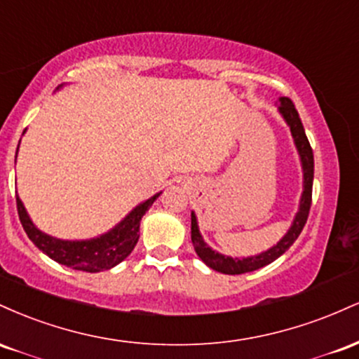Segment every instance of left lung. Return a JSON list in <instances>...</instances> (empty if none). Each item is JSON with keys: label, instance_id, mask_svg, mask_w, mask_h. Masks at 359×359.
Instances as JSON below:
<instances>
[{"label": "left lung", "instance_id": "1", "mask_svg": "<svg viewBox=\"0 0 359 359\" xmlns=\"http://www.w3.org/2000/svg\"><path fill=\"white\" fill-rule=\"evenodd\" d=\"M280 113L282 116L285 118V121L288 123L292 131V137L295 140V145H297L300 160H302V168H304V194L302 199H300V209L295 216L294 224L292 228L288 229V233L285 236L280 240L273 248H270L265 253L257 255V257L251 258H231V257H224V255L216 253V251L209 248L205 245L203 236H201L199 228H197V221L196 216L192 212V219H191V238H192V245L196 248V253L199 255V258L203 259L208 266H211L212 270L221 271V273L226 275H241V273H248V271L258 270L262 266L269 265V263L275 262L278 257H282L285 251L294 245V241L297 240L299 234L302 233L304 226H306L307 217H309V211H311V204H312V182H314V154H312L311 143L306 137V131H304L302 121H300L297 109H295L294 102L288 97H282L280 100Z\"/></svg>", "mask_w": 359, "mask_h": 359}]
</instances>
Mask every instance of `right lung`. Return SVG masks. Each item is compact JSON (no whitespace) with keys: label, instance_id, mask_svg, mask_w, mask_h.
Here are the masks:
<instances>
[{"label":"right lung","instance_id":"add662e5","mask_svg":"<svg viewBox=\"0 0 359 359\" xmlns=\"http://www.w3.org/2000/svg\"><path fill=\"white\" fill-rule=\"evenodd\" d=\"M158 196L160 194H156L151 199L135 208L109 233L88 241H62L47 236L35 228L18 196H16V209H18L20 222H22L25 233L34 241L36 248L42 250L47 257L55 259L57 263H62V265L71 266L74 270L96 273V271L109 270L116 266L133 251L140 238V221Z\"/></svg>","mask_w":359,"mask_h":359}]
</instances>
